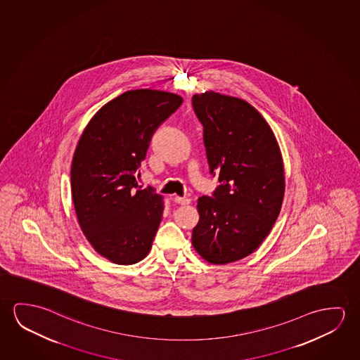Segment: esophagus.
I'll list each match as a JSON object with an SVG mask.
<instances>
[{"instance_id": "obj_1", "label": "esophagus", "mask_w": 360, "mask_h": 360, "mask_svg": "<svg viewBox=\"0 0 360 360\" xmlns=\"http://www.w3.org/2000/svg\"><path fill=\"white\" fill-rule=\"evenodd\" d=\"M174 202H176V203H177V205H189V202H191V200H188V198H184V197H174Z\"/></svg>"}]
</instances>
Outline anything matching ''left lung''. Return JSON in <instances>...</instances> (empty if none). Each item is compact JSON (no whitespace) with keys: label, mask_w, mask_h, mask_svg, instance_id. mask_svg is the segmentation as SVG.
<instances>
[{"label":"left lung","mask_w":360,"mask_h":360,"mask_svg":"<svg viewBox=\"0 0 360 360\" xmlns=\"http://www.w3.org/2000/svg\"><path fill=\"white\" fill-rule=\"evenodd\" d=\"M203 126L210 174L219 186L198 200L192 244L207 262L226 264L253 253L277 221L284 168L274 133L248 102L207 91L192 97Z\"/></svg>","instance_id":"8db88e82"}]
</instances>
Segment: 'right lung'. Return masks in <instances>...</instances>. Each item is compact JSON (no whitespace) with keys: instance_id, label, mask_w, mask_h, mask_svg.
Here are the masks:
<instances>
[{"instance_id":"right-lung-1","label":"right lung","mask_w":360,"mask_h":360,"mask_svg":"<svg viewBox=\"0 0 360 360\" xmlns=\"http://www.w3.org/2000/svg\"><path fill=\"white\" fill-rule=\"evenodd\" d=\"M182 102L157 89L127 91L92 117L78 141L71 166L78 223L113 263L134 264L152 248L163 200L150 187L141 189L137 176L155 129Z\"/></svg>"}]
</instances>
